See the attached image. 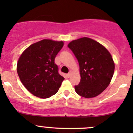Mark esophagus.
<instances>
[{
    "instance_id": "obj_1",
    "label": "esophagus",
    "mask_w": 133,
    "mask_h": 133,
    "mask_svg": "<svg viewBox=\"0 0 133 133\" xmlns=\"http://www.w3.org/2000/svg\"><path fill=\"white\" fill-rule=\"evenodd\" d=\"M71 73H72V72H71V71H69V72L68 74H67V75H68V77H69L70 76H71Z\"/></svg>"
}]
</instances>
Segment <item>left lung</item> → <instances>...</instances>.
<instances>
[{
	"instance_id": "obj_1",
	"label": "left lung",
	"mask_w": 133,
	"mask_h": 133,
	"mask_svg": "<svg viewBox=\"0 0 133 133\" xmlns=\"http://www.w3.org/2000/svg\"><path fill=\"white\" fill-rule=\"evenodd\" d=\"M68 47L79 65L81 81L75 86L79 96L91 98L98 96L109 86L114 71V63L103 45L88 37L72 41Z\"/></svg>"
}]
</instances>
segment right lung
I'll use <instances>...</instances> for the list:
<instances>
[{
  "instance_id": "obj_1",
  "label": "right lung",
  "mask_w": 133,
  "mask_h": 133,
  "mask_svg": "<svg viewBox=\"0 0 133 133\" xmlns=\"http://www.w3.org/2000/svg\"><path fill=\"white\" fill-rule=\"evenodd\" d=\"M62 41L44 39L30 45L19 57L17 71L25 88L35 96L48 98L56 94L64 78L54 61Z\"/></svg>"
}]
</instances>
